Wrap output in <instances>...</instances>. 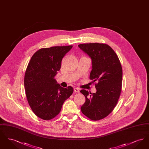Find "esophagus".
I'll list each match as a JSON object with an SVG mask.
<instances>
[{
  "label": "esophagus",
  "mask_w": 149,
  "mask_h": 149,
  "mask_svg": "<svg viewBox=\"0 0 149 149\" xmlns=\"http://www.w3.org/2000/svg\"><path fill=\"white\" fill-rule=\"evenodd\" d=\"M74 91L75 93H79L80 92V89L78 88H75L74 89Z\"/></svg>",
  "instance_id": "esophagus-1"
}]
</instances>
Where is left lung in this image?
<instances>
[{
  "instance_id": "obj_1",
  "label": "left lung",
  "mask_w": 149,
  "mask_h": 149,
  "mask_svg": "<svg viewBox=\"0 0 149 149\" xmlns=\"http://www.w3.org/2000/svg\"><path fill=\"white\" fill-rule=\"evenodd\" d=\"M78 47L92 59L90 79L95 84L97 92L89 93L81 90L85 102L81 107L82 113L93 120L103 119L116 106L122 88V69L119 58L108 45L98 43L80 44Z\"/></svg>"
}]
</instances>
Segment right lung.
Returning <instances> with one entry per match:
<instances>
[{
    "instance_id": "add662e5",
    "label": "right lung",
    "mask_w": 149,
    "mask_h": 149,
    "mask_svg": "<svg viewBox=\"0 0 149 149\" xmlns=\"http://www.w3.org/2000/svg\"><path fill=\"white\" fill-rule=\"evenodd\" d=\"M72 46L41 49L32 56L25 72L24 84L31 109L44 120H50L60 113L65 100L74 89L63 88L55 76L61 68L63 58Z\"/></svg>"
}]
</instances>
